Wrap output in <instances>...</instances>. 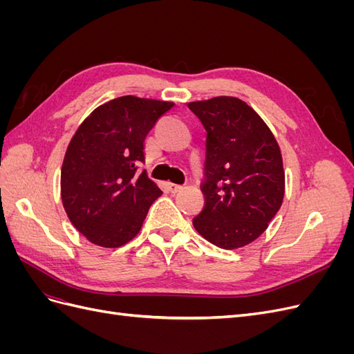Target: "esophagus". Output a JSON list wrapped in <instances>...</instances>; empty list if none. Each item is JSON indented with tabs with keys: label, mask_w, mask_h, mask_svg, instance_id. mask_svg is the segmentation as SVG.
Wrapping results in <instances>:
<instances>
[{
	"label": "esophagus",
	"mask_w": 354,
	"mask_h": 354,
	"mask_svg": "<svg viewBox=\"0 0 354 354\" xmlns=\"http://www.w3.org/2000/svg\"><path fill=\"white\" fill-rule=\"evenodd\" d=\"M181 189V186H178V185H174V183H168V190L171 192V194H177V192H180Z\"/></svg>",
	"instance_id": "obj_1"
}]
</instances>
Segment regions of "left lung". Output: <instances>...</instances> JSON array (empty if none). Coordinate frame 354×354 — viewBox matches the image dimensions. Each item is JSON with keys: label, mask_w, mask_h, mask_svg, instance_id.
I'll use <instances>...</instances> for the list:
<instances>
[{"label": "left lung", "mask_w": 354, "mask_h": 354, "mask_svg": "<svg viewBox=\"0 0 354 354\" xmlns=\"http://www.w3.org/2000/svg\"><path fill=\"white\" fill-rule=\"evenodd\" d=\"M187 106L207 130L205 203L194 226L218 248H242L261 236L283 202L281 147L261 116L238 97Z\"/></svg>", "instance_id": "8db88e82"}]
</instances>
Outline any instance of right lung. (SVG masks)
I'll use <instances>...</instances> for the list:
<instances>
[{"label":"right lung","mask_w":354,"mask_h":354,"mask_svg":"<svg viewBox=\"0 0 354 354\" xmlns=\"http://www.w3.org/2000/svg\"><path fill=\"white\" fill-rule=\"evenodd\" d=\"M173 102L122 95L95 108L68 145L60 195L71 223L87 241L120 248L137 236L162 195L146 171L143 143Z\"/></svg>","instance_id":"1"}]
</instances>
